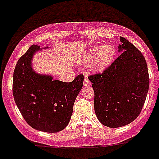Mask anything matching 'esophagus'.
Here are the masks:
<instances>
[{"label": "esophagus", "mask_w": 159, "mask_h": 159, "mask_svg": "<svg viewBox=\"0 0 159 159\" xmlns=\"http://www.w3.org/2000/svg\"><path fill=\"white\" fill-rule=\"evenodd\" d=\"M90 84H91V83H90V81L89 80L88 77L85 76V78H84V86H90Z\"/></svg>", "instance_id": "obj_1"}]
</instances>
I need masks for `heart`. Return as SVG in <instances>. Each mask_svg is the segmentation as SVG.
<instances>
[{
    "label": "heart",
    "instance_id": "1",
    "mask_svg": "<svg viewBox=\"0 0 159 159\" xmlns=\"http://www.w3.org/2000/svg\"><path fill=\"white\" fill-rule=\"evenodd\" d=\"M115 55V49L111 45L98 46L91 48L85 58L87 62H93L98 59L96 68L98 69H105L112 61Z\"/></svg>",
    "mask_w": 159,
    "mask_h": 159
}]
</instances>
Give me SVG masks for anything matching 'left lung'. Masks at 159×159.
<instances>
[{
	"mask_svg": "<svg viewBox=\"0 0 159 159\" xmlns=\"http://www.w3.org/2000/svg\"><path fill=\"white\" fill-rule=\"evenodd\" d=\"M119 57L102 72L89 75L94 91V111L104 126H126L141 111L149 88V75L142 53L120 37Z\"/></svg>",
	"mask_w": 159,
	"mask_h": 159,
	"instance_id": "1",
	"label": "left lung"
}]
</instances>
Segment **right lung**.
I'll list each match as a JSON object with an SVG mask.
<instances>
[{
	"label": "right lung",
	"mask_w": 159,
	"mask_h": 159,
	"mask_svg": "<svg viewBox=\"0 0 159 159\" xmlns=\"http://www.w3.org/2000/svg\"><path fill=\"white\" fill-rule=\"evenodd\" d=\"M38 50L40 47L32 45L18 61L13 74V96L22 117L31 127L57 133L69 124L84 77L80 74L72 82L65 83L36 73L31 60Z\"/></svg>",
	"instance_id": "add662e5"
}]
</instances>
